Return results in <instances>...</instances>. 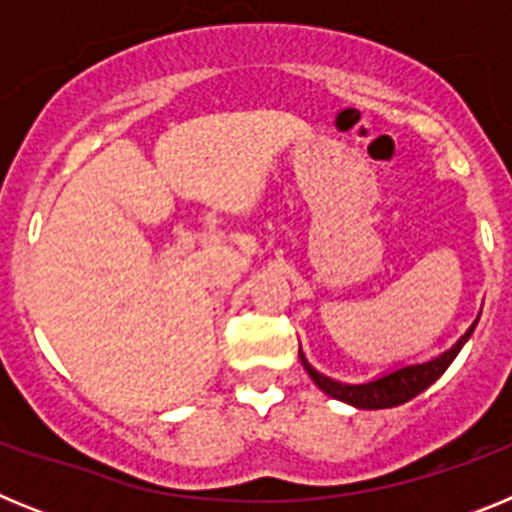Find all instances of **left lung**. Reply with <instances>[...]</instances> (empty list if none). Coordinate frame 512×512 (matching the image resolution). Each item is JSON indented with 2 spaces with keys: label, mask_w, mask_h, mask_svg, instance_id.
Listing matches in <instances>:
<instances>
[{
  "label": "left lung",
  "mask_w": 512,
  "mask_h": 512,
  "mask_svg": "<svg viewBox=\"0 0 512 512\" xmlns=\"http://www.w3.org/2000/svg\"><path fill=\"white\" fill-rule=\"evenodd\" d=\"M474 325L477 320L472 323V328L449 348V351H443L441 356L436 359L425 361V364H413V366H402V369H395V372L384 374V377L372 379V382H364V384H343L336 382V379L325 377L320 374L318 369H312L310 361L305 359L300 348V361L305 366V372L310 374V379L318 384L320 390L325 395H330L333 400H341L348 402V405H354V408L361 410H382V408H397L402 402L413 400L415 395H420L423 390H428L438 377H441L446 369H449L451 361L456 359V354L461 351V346L469 341L472 336Z\"/></svg>",
  "instance_id": "left-lung-1"
}]
</instances>
